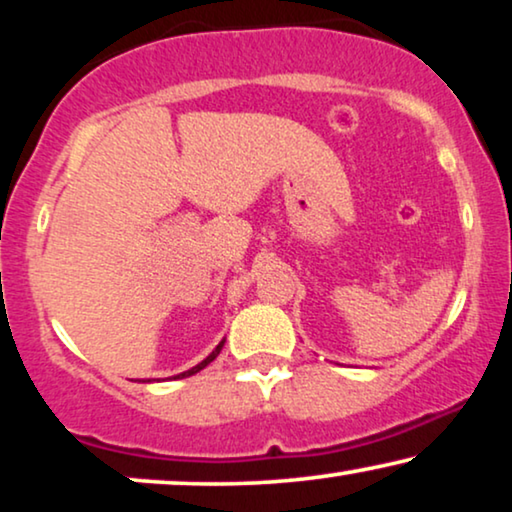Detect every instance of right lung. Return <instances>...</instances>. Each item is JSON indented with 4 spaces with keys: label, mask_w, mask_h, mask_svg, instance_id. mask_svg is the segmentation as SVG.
Returning <instances> with one entry per match:
<instances>
[{
    "label": "right lung",
    "mask_w": 512,
    "mask_h": 512,
    "mask_svg": "<svg viewBox=\"0 0 512 512\" xmlns=\"http://www.w3.org/2000/svg\"><path fill=\"white\" fill-rule=\"evenodd\" d=\"M223 342H226V340H221V342H219V345H216V349H214V352H212V354H209L205 361H200V363H198V366H193L191 370H184V373L174 375V380H181V377H191V375H195V373H200V370H202V368H205V366H209V363H212V361L216 359V356H219V352H221V347H223Z\"/></svg>",
    "instance_id": "right-lung-1"
}]
</instances>
